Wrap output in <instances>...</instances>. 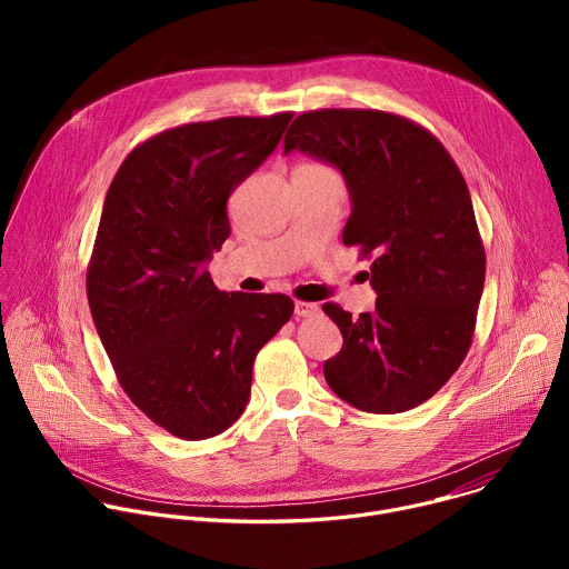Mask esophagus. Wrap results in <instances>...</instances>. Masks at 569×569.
<instances>
[{"label":"esophagus","mask_w":569,"mask_h":569,"mask_svg":"<svg viewBox=\"0 0 569 569\" xmlns=\"http://www.w3.org/2000/svg\"><path fill=\"white\" fill-rule=\"evenodd\" d=\"M319 312V306L317 303H310V301H295V315L297 317H310V315H317Z\"/></svg>","instance_id":"1"}]
</instances>
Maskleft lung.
<instances>
[{"label": "left lung", "mask_w": 569, "mask_h": 569, "mask_svg": "<svg viewBox=\"0 0 569 569\" xmlns=\"http://www.w3.org/2000/svg\"><path fill=\"white\" fill-rule=\"evenodd\" d=\"M283 148L345 176L342 240L371 259L378 295L358 319L321 306L345 338L323 378L362 412H408L450 380L472 342L486 254L466 180L430 130L382 110L303 112Z\"/></svg>", "instance_id": "8db88e82"}]
</instances>
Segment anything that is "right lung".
<instances>
[{
	"label": "right lung",
	"mask_w": 569,
	"mask_h": 569,
	"mask_svg": "<svg viewBox=\"0 0 569 569\" xmlns=\"http://www.w3.org/2000/svg\"><path fill=\"white\" fill-rule=\"evenodd\" d=\"M290 119L164 130L130 150L108 189L88 266L92 319L128 398L173 437L200 441L238 421L257 353L295 310L286 295H227L207 270L229 236L231 191Z\"/></svg>",
	"instance_id": "1"
}]
</instances>
